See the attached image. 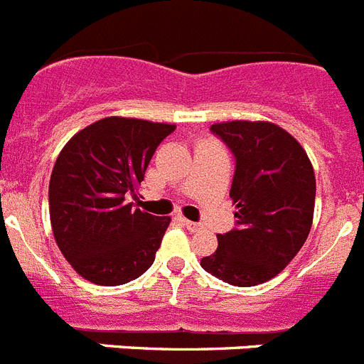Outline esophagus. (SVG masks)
Listing matches in <instances>:
<instances>
[{
  "label": "esophagus",
  "mask_w": 364,
  "mask_h": 364,
  "mask_svg": "<svg viewBox=\"0 0 364 364\" xmlns=\"http://www.w3.org/2000/svg\"><path fill=\"white\" fill-rule=\"evenodd\" d=\"M182 222H184V226L188 228L189 231H198V230H200V224H198V222H191V220H188V218H184V220H182Z\"/></svg>",
  "instance_id": "obj_1"
}]
</instances>
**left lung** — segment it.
<instances>
[{
	"instance_id": "8db88e82",
	"label": "left lung",
	"mask_w": 364,
	"mask_h": 364,
	"mask_svg": "<svg viewBox=\"0 0 364 364\" xmlns=\"http://www.w3.org/2000/svg\"><path fill=\"white\" fill-rule=\"evenodd\" d=\"M211 133L230 147L235 175L230 197L237 226L218 235L217 252L200 260L213 277L257 286L288 266L314 220L315 175L306 151L269 122H226Z\"/></svg>"
}]
</instances>
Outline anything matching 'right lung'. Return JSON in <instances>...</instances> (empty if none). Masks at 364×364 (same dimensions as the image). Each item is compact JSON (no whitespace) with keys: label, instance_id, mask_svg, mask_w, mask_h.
Masks as SVG:
<instances>
[{"label":"right lung","instance_id":"obj_1","mask_svg":"<svg viewBox=\"0 0 364 364\" xmlns=\"http://www.w3.org/2000/svg\"><path fill=\"white\" fill-rule=\"evenodd\" d=\"M171 124L109 117L74 134L49 182L53 233L87 281L120 286L149 269L171 218L134 208L138 184Z\"/></svg>","mask_w":364,"mask_h":364}]
</instances>
